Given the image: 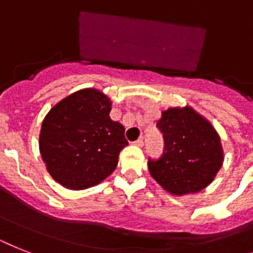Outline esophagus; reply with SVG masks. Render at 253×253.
<instances>
[{"label":"esophagus","mask_w":253,"mask_h":253,"mask_svg":"<svg viewBox=\"0 0 253 253\" xmlns=\"http://www.w3.org/2000/svg\"><path fill=\"white\" fill-rule=\"evenodd\" d=\"M133 144L135 145H137V147H143V145H144V141H143V139H137V140H135L133 141Z\"/></svg>","instance_id":"obj_1"}]
</instances>
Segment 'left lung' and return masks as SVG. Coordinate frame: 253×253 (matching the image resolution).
Instances as JSON below:
<instances>
[{"label": "left lung", "instance_id": "1", "mask_svg": "<svg viewBox=\"0 0 253 253\" xmlns=\"http://www.w3.org/2000/svg\"><path fill=\"white\" fill-rule=\"evenodd\" d=\"M157 127L164 136V153L148 160L149 173L173 195L199 192L221 169L223 152L213 126L190 106L162 112Z\"/></svg>", "mask_w": 253, "mask_h": 253}]
</instances>
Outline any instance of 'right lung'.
<instances>
[{
  "instance_id": "1",
  "label": "right lung",
  "mask_w": 253,
  "mask_h": 253,
  "mask_svg": "<svg viewBox=\"0 0 253 253\" xmlns=\"http://www.w3.org/2000/svg\"><path fill=\"white\" fill-rule=\"evenodd\" d=\"M112 101L87 88L50 109L40 131L41 157L55 182L70 190L96 186L116 170L128 144L125 127L110 120Z\"/></svg>"
}]
</instances>
